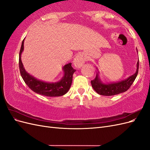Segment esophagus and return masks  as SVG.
<instances>
[{
    "label": "esophagus",
    "instance_id": "esophagus-1",
    "mask_svg": "<svg viewBox=\"0 0 150 150\" xmlns=\"http://www.w3.org/2000/svg\"><path fill=\"white\" fill-rule=\"evenodd\" d=\"M86 61V57L84 56L83 54H80V55L77 56L74 61V64L76 67H81L83 66V64Z\"/></svg>",
    "mask_w": 150,
    "mask_h": 150
}]
</instances>
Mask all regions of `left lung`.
<instances>
[{
    "mask_svg": "<svg viewBox=\"0 0 150 150\" xmlns=\"http://www.w3.org/2000/svg\"><path fill=\"white\" fill-rule=\"evenodd\" d=\"M139 60L137 62V69L135 73L131 76L126 80L122 81L120 83L112 84H104L98 77V73L96 74L94 79L91 81L92 87L96 92L103 96H113L120 93L126 91L132 85L138 73Z\"/></svg>",
    "mask_w": 150,
    "mask_h": 150,
    "instance_id": "left-lung-1",
    "label": "left lung"
}]
</instances>
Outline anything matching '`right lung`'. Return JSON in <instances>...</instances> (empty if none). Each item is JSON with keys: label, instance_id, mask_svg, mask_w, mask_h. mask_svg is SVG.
I'll return each mask as SVG.
<instances>
[{"label": "right lung", "instance_id": "right-lung-1", "mask_svg": "<svg viewBox=\"0 0 150 150\" xmlns=\"http://www.w3.org/2000/svg\"><path fill=\"white\" fill-rule=\"evenodd\" d=\"M24 39L22 40L19 52V66L21 75L25 83L34 92L46 96H61L65 94L71 87L72 81V75L76 71L74 68L72 67L71 63H69L63 67L64 76L61 81H58L57 83H49L35 79L25 71L21 61V55L24 49Z\"/></svg>", "mask_w": 150, "mask_h": 150}]
</instances>
